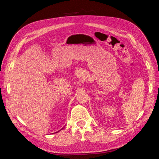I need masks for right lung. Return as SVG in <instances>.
Here are the masks:
<instances>
[{
  "label": "right lung",
  "instance_id": "add662e5",
  "mask_svg": "<svg viewBox=\"0 0 159 159\" xmlns=\"http://www.w3.org/2000/svg\"><path fill=\"white\" fill-rule=\"evenodd\" d=\"M62 129H63V128H62ZM61 130H59V131H61ZM59 131H57V132H55V133H58Z\"/></svg>",
  "mask_w": 159,
  "mask_h": 159
}]
</instances>
